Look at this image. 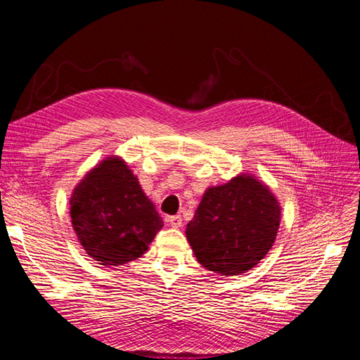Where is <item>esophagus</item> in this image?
Returning <instances> with one entry per match:
<instances>
[{
  "mask_svg": "<svg viewBox=\"0 0 360 360\" xmlns=\"http://www.w3.org/2000/svg\"><path fill=\"white\" fill-rule=\"evenodd\" d=\"M167 223L170 224L172 227H181L182 226V217L181 215H173V217H168L167 218Z\"/></svg>",
  "mask_w": 360,
  "mask_h": 360,
  "instance_id": "34e87169",
  "label": "esophagus"
}]
</instances>
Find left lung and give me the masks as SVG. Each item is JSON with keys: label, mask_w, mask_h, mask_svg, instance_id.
Returning a JSON list of instances; mask_svg holds the SVG:
<instances>
[{"label": "left lung", "mask_w": 360, "mask_h": 360, "mask_svg": "<svg viewBox=\"0 0 360 360\" xmlns=\"http://www.w3.org/2000/svg\"><path fill=\"white\" fill-rule=\"evenodd\" d=\"M280 226V207L269 188L249 174L204 193L187 240L205 269L238 275L269 252Z\"/></svg>", "instance_id": "1"}]
</instances>
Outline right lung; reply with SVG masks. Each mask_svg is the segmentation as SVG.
Wrapping results in <instances>:
<instances>
[{"instance_id":"add662e5","label":"right lung","mask_w":360,"mask_h":360,"mask_svg":"<svg viewBox=\"0 0 360 360\" xmlns=\"http://www.w3.org/2000/svg\"><path fill=\"white\" fill-rule=\"evenodd\" d=\"M71 219L83 249L103 266L139 258L162 229V218L124 160L106 159L82 179Z\"/></svg>"}]
</instances>
